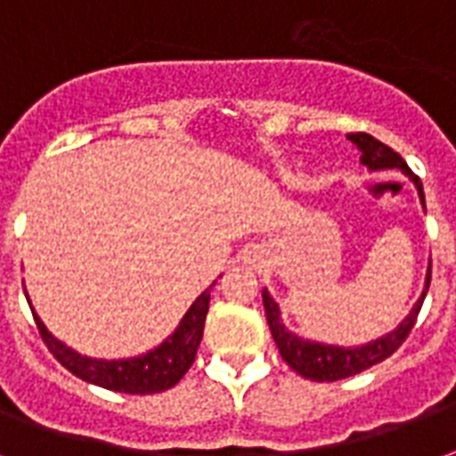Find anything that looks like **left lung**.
Returning <instances> with one entry per match:
<instances>
[{
    "instance_id": "8db88e82",
    "label": "left lung",
    "mask_w": 456,
    "mask_h": 456,
    "mask_svg": "<svg viewBox=\"0 0 456 456\" xmlns=\"http://www.w3.org/2000/svg\"><path fill=\"white\" fill-rule=\"evenodd\" d=\"M361 152V165H366L370 172H378V169H402L404 176H409V182L416 186L419 191V200L426 208V196H423V183L416 174L409 169L404 159L399 158L397 152L387 148L385 143H380L378 138L368 134H352L349 135ZM430 287V265L428 273H426V287H423L421 297L413 304V308L409 311L404 321L399 322L397 328L387 332V335L378 337L373 342L361 344V346H339V344H322L313 342V339H305V337L291 332L282 321V308L280 304L270 297V291L263 289V304H265V315L267 325H270V332H273V339L277 344V349L282 354V359L289 363L298 375H304L308 380L315 382H332L342 380V378H349V375H356L366 368L380 363L387 356L397 352L402 342H404L409 332H411L413 322L419 318V311H421L423 298L428 294Z\"/></svg>"
}]
</instances>
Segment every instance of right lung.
<instances>
[{"instance_id":"right-lung-1","label":"right lung","mask_w":456,"mask_h":456,"mask_svg":"<svg viewBox=\"0 0 456 456\" xmlns=\"http://www.w3.org/2000/svg\"><path fill=\"white\" fill-rule=\"evenodd\" d=\"M215 282L200 294V297L191 304V308L183 313V318L179 325L174 328V332L167 339L151 349V352L138 354L131 359H93L86 354H78L71 346H66L61 339L52 335L47 325L40 321V315H33L37 322V330L43 335L47 349L54 354V359L71 370L76 378L104 387V390L126 392V395H155V392H165L174 387L176 382L182 380L186 370L191 368L193 359H196L198 346L203 339L205 315L210 308V291H213Z\"/></svg>"}]
</instances>
